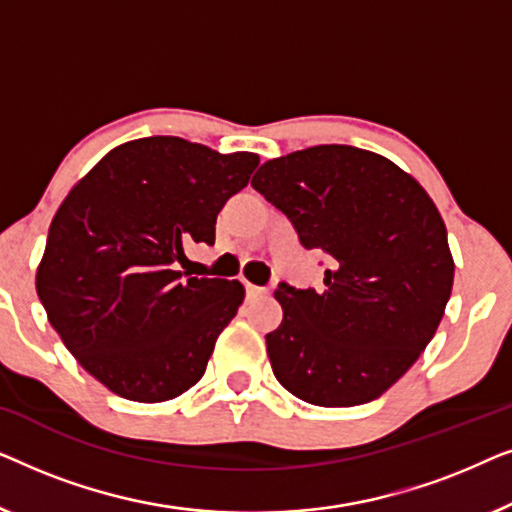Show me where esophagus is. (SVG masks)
I'll return each instance as SVG.
<instances>
[{
    "instance_id": "34e87169",
    "label": "esophagus",
    "mask_w": 512,
    "mask_h": 512,
    "mask_svg": "<svg viewBox=\"0 0 512 512\" xmlns=\"http://www.w3.org/2000/svg\"><path fill=\"white\" fill-rule=\"evenodd\" d=\"M244 291H247V298H256V296H263V293H268L265 286H256V284H249V282H244Z\"/></svg>"
}]
</instances>
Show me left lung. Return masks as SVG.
Listing matches in <instances>:
<instances>
[{"instance_id":"left-lung-1","label":"left lung","mask_w":512,"mask_h":512,"mask_svg":"<svg viewBox=\"0 0 512 512\" xmlns=\"http://www.w3.org/2000/svg\"><path fill=\"white\" fill-rule=\"evenodd\" d=\"M251 186L326 256L321 291L277 284L272 373L312 405L375 401L419 359L450 300L454 261L436 205L391 160L345 144L268 160Z\"/></svg>"}]
</instances>
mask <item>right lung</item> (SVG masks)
I'll return each instance as SVG.
<instances>
[{"mask_svg": "<svg viewBox=\"0 0 512 512\" xmlns=\"http://www.w3.org/2000/svg\"><path fill=\"white\" fill-rule=\"evenodd\" d=\"M256 165V153L144 137L109 151L60 205L37 293L74 359L114 394L160 403L205 375L244 286L179 265L191 244H214L216 216Z\"/></svg>", "mask_w": 512, "mask_h": 512, "instance_id": "right-lung-1", "label": "right lung"}]
</instances>
